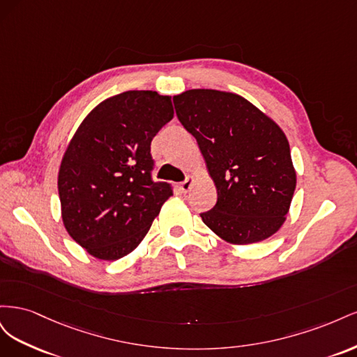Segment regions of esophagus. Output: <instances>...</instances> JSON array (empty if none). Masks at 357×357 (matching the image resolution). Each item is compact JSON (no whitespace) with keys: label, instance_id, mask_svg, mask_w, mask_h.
Returning a JSON list of instances; mask_svg holds the SVG:
<instances>
[{"label":"esophagus","instance_id":"1","mask_svg":"<svg viewBox=\"0 0 357 357\" xmlns=\"http://www.w3.org/2000/svg\"><path fill=\"white\" fill-rule=\"evenodd\" d=\"M192 183H193V178H192V177H188L186 180H183V181L180 183V185H178V189H180L183 193H186V192H189V190H190Z\"/></svg>","mask_w":357,"mask_h":357}]
</instances>
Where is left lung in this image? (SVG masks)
I'll use <instances>...</instances> for the list:
<instances>
[{
  "instance_id": "obj_1",
  "label": "left lung",
  "mask_w": 357,
  "mask_h": 357,
  "mask_svg": "<svg viewBox=\"0 0 357 357\" xmlns=\"http://www.w3.org/2000/svg\"><path fill=\"white\" fill-rule=\"evenodd\" d=\"M172 101L218 188L214 207L199 213L202 222L234 244H252L275 234L296 186L282 129L235 93L192 89Z\"/></svg>"
}]
</instances>
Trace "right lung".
Returning <instances> with one entry per match:
<instances>
[{
  "label": "right lung",
  "mask_w": 357,
  "mask_h": 357,
  "mask_svg": "<svg viewBox=\"0 0 357 357\" xmlns=\"http://www.w3.org/2000/svg\"><path fill=\"white\" fill-rule=\"evenodd\" d=\"M174 110L169 96L128 91L86 116L62 159L58 190L68 234L116 261L142 243L172 185L153 180L150 143Z\"/></svg>",
  "instance_id": "1"
}]
</instances>
